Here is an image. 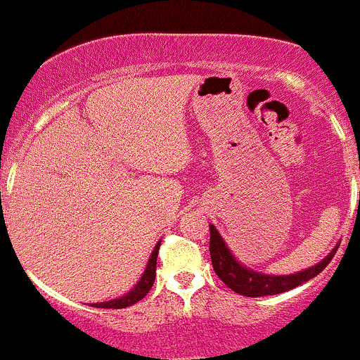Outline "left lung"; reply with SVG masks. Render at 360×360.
I'll return each mask as SVG.
<instances>
[{
    "instance_id": "left-lung-1",
    "label": "left lung",
    "mask_w": 360,
    "mask_h": 360,
    "mask_svg": "<svg viewBox=\"0 0 360 360\" xmlns=\"http://www.w3.org/2000/svg\"><path fill=\"white\" fill-rule=\"evenodd\" d=\"M338 247L327 255L323 261L313 268L304 269V271L296 273V275H287V276H271V275H262V273H255L252 269H247L241 266L229 248L224 243L222 236L215 226H210V257H212L213 269H215L217 276L229 287L234 292L241 294L247 297H259V296H273V294H282L287 290L294 289V287L301 285V283L308 282L313 276L319 275L320 271L326 269L329 264L330 259L336 254Z\"/></svg>"
}]
</instances>
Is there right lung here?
I'll use <instances>...</instances> for the list:
<instances>
[{
    "label": "right lung",
    "instance_id": "1",
    "mask_svg": "<svg viewBox=\"0 0 360 360\" xmlns=\"http://www.w3.org/2000/svg\"><path fill=\"white\" fill-rule=\"evenodd\" d=\"M159 247H161V243L155 245V248H154V252H152L150 261H148L147 269H145L143 276H141L140 282H138L136 285H134V289L131 290L129 294H126V296L119 297V300H112V301H106V302H98V304H94L96 308H113V309L127 308V306H131V304H134V302L143 300V297L148 294V290L152 289V285H154L155 264H158Z\"/></svg>",
    "mask_w": 360,
    "mask_h": 360
}]
</instances>
